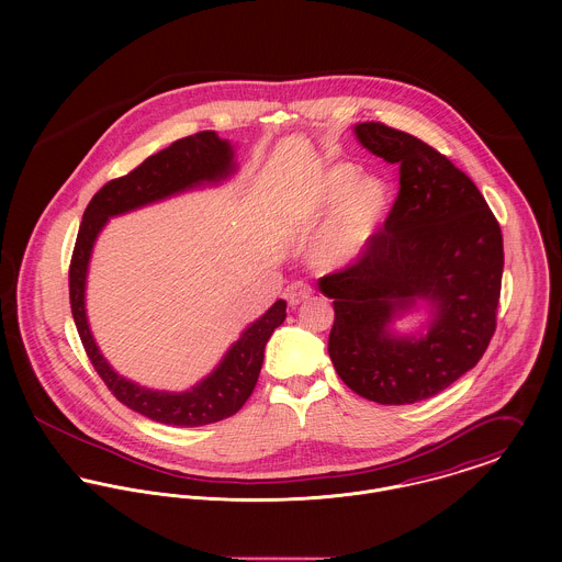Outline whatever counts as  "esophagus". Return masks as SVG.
<instances>
[{"label": "esophagus", "instance_id": "obj_1", "mask_svg": "<svg viewBox=\"0 0 562 562\" xmlns=\"http://www.w3.org/2000/svg\"><path fill=\"white\" fill-rule=\"evenodd\" d=\"M288 296H290L292 303H301V301H305V299L312 296V285L305 283V281H296V283H292V285L288 288Z\"/></svg>", "mask_w": 562, "mask_h": 562}]
</instances>
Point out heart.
<instances>
[{
	"label": "heart",
	"mask_w": 562,
	"mask_h": 562,
	"mask_svg": "<svg viewBox=\"0 0 562 562\" xmlns=\"http://www.w3.org/2000/svg\"><path fill=\"white\" fill-rule=\"evenodd\" d=\"M363 172L350 161L324 168L299 194L294 225L314 232L334 214L314 241V259L324 268H341L357 261L381 234L390 210L392 190L381 179H361Z\"/></svg>",
	"instance_id": "1"
}]
</instances>
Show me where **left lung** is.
<instances>
[{
	"label": "left lung",
	"mask_w": 562,
	"mask_h": 562,
	"mask_svg": "<svg viewBox=\"0 0 562 562\" xmlns=\"http://www.w3.org/2000/svg\"><path fill=\"white\" fill-rule=\"evenodd\" d=\"M355 134L398 164L401 190L370 248L318 283L335 310L328 355L361 398L413 404L481 361L497 324L502 229L476 183L424 140L374 121ZM417 297L434 307L429 333L392 336L389 324Z\"/></svg>",
	"instance_id": "1"
}]
</instances>
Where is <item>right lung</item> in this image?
I'll list each match as a JSON object with an SVG mask.
<instances>
[{
	"label": "right lung",
	"instance_id": "right-lung-1",
	"mask_svg": "<svg viewBox=\"0 0 562 562\" xmlns=\"http://www.w3.org/2000/svg\"><path fill=\"white\" fill-rule=\"evenodd\" d=\"M234 154L216 132H199L175 140L160 154L149 156L132 172L108 181L88 203L69 266L71 314L83 350L112 396L132 411L168 426H205L236 415L252 394L263 363V348L274 328L285 321V301H277L259 321L252 322L229 348L221 366L196 387L183 394L151 392L119 376L101 357L83 310L86 270L94 238L110 216L125 214L140 205L194 188L203 181H218L234 170Z\"/></svg>",
	"mask_w": 562,
	"mask_h": 562
}]
</instances>
